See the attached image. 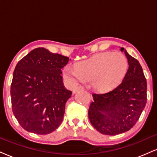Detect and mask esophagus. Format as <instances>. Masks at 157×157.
Returning a JSON list of instances; mask_svg holds the SVG:
<instances>
[{
	"label": "esophagus",
	"instance_id": "1",
	"mask_svg": "<svg viewBox=\"0 0 157 157\" xmlns=\"http://www.w3.org/2000/svg\"><path fill=\"white\" fill-rule=\"evenodd\" d=\"M83 89H84V88H82V87L77 86V87H76V88H75L73 89V94H75V93H76V92L79 91V90H83Z\"/></svg>",
	"mask_w": 157,
	"mask_h": 157
}]
</instances>
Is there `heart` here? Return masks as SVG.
Wrapping results in <instances>:
<instances>
[{"mask_svg":"<svg viewBox=\"0 0 157 157\" xmlns=\"http://www.w3.org/2000/svg\"><path fill=\"white\" fill-rule=\"evenodd\" d=\"M127 67V59L124 55L118 52H106L79 62L75 68L66 67L63 74L71 86L90 80L92 89L106 92L120 83Z\"/></svg>","mask_w":157,"mask_h":157,"instance_id":"1","label":"heart"}]
</instances>
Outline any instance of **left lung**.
I'll use <instances>...</instances> for the list:
<instances>
[{"label":"left lung","mask_w":157,"mask_h":157,"mask_svg":"<svg viewBox=\"0 0 157 157\" xmlns=\"http://www.w3.org/2000/svg\"><path fill=\"white\" fill-rule=\"evenodd\" d=\"M129 63L125 76L116 88L105 94H93L88 109L92 126L100 133L116 135L131 129L147 102V82L142 67L124 50Z\"/></svg>","instance_id":"1"}]
</instances>
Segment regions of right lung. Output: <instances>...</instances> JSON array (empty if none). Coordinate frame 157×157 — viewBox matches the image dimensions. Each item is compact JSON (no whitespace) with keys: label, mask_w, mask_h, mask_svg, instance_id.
<instances>
[{"label":"right lung","mask_w":157,"mask_h":157,"mask_svg":"<svg viewBox=\"0 0 157 157\" xmlns=\"http://www.w3.org/2000/svg\"><path fill=\"white\" fill-rule=\"evenodd\" d=\"M68 61L67 56L39 48L17 64L11 85L12 107L25 130L48 135L60 125L72 94L63 87L61 76Z\"/></svg>","instance_id":"right-lung-1"}]
</instances>
